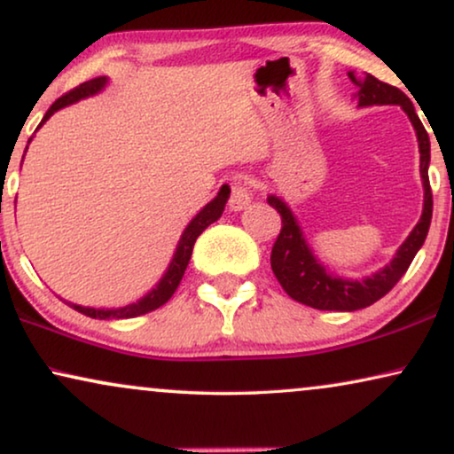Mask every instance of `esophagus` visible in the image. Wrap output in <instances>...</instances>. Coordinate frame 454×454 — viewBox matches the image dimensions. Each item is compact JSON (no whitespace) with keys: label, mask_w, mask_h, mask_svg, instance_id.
<instances>
[{"label":"esophagus","mask_w":454,"mask_h":454,"mask_svg":"<svg viewBox=\"0 0 454 454\" xmlns=\"http://www.w3.org/2000/svg\"><path fill=\"white\" fill-rule=\"evenodd\" d=\"M250 202H252L250 188H247L246 184H235L231 188V196H229V208L244 210Z\"/></svg>","instance_id":"34e87169"}]
</instances>
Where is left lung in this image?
<instances>
[{
  "mask_svg": "<svg viewBox=\"0 0 454 454\" xmlns=\"http://www.w3.org/2000/svg\"><path fill=\"white\" fill-rule=\"evenodd\" d=\"M351 82L357 86L359 107H370V105H401L403 111L411 120L415 134L419 142V173L424 182V210L421 219L409 238L403 241V246L396 250V256L390 260V264L384 266L372 277H365L362 281H351V278H340L328 272L309 250L306 238H303L300 223L291 213L287 204L281 198L269 196L266 200L272 208L281 215V233L272 246L270 266L275 272L277 281L287 291L289 297L295 301L306 303L316 309H331V312H353V309L368 308L372 303L380 300L390 289L399 283V278L405 275L409 264L413 262L415 254L424 246L427 229L432 221V190L430 177H427V165H430V138L424 123L419 121L415 114L413 103L409 101L405 92L390 86L387 82L372 76V74L349 72Z\"/></svg>",
  "mask_w": 454,
  "mask_h": 454,
  "instance_id": "8db88e82",
  "label": "left lung"
}]
</instances>
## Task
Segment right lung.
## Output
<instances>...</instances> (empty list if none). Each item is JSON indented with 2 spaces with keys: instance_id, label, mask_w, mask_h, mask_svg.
<instances>
[{
  "instance_id": "obj_1",
  "label": "right lung",
  "mask_w": 454,
  "mask_h": 454,
  "mask_svg": "<svg viewBox=\"0 0 454 454\" xmlns=\"http://www.w3.org/2000/svg\"><path fill=\"white\" fill-rule=\"evenodd\" d=\"M105 84H107V78L101 76V78H92L89 82H82L76 89H72L70 92H66L64 97H59L58 101H55L49 111L43 117L41 126L45 123L49 117H51L55 111L66 107V105H72L80 101V98H86L90 95H97L98 90L105 89ZM39 126V128H41ZM229 185H223L219 194H216L215 200H210L207 207H204L200 213H198L194 219L190 221V225L185 227V231L182 233V239H179L177 244V250L173 254V260L169 264V269L160 278L157 287H154L151 294H146L142 300H138L136 303H128L126 308H114V309H97V308H82V306H76V303H67V306L76 309V312L84 314V316H90V318H98V320H111V318H134V316H142V314H148L153 312V309H157L163 306L171 300V295L176 294V289L179 287V283H182V277L185 269H188V262H190V256H192V250H194V244L198 239V235H200L204 229H207L210 223H215L219 216L223 215V210H225V204H227V198H229Z\"/></svg>"
}]
</instances>
